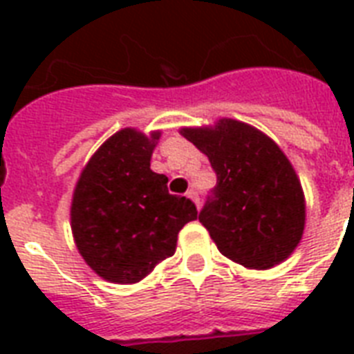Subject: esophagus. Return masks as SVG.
<instances>
[{
	"label": "esophagus",
	"instance_id": "obj_1",
	"mask_svg": "<svg viewBox=\"0 0 354 354\" xmlns=\"http://www.w3.org/2000/svg\"><path fill=\"white\" fill-rule=\"evenodd\" d=\"M187 196H189V198H191V200H193L194 205H196V207H198V209H200V198H198V193H196V191H194V189H191V191H189V193H187Z\"/></svg>",
	"mask_w": 354,
	"mask_h": 354
}]
</instances>
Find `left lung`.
<instances>
[{
	"label": "left lung",
	"mask_w": 354,
	"mask_h": 354,
	"mask_svg": "<svg viewBox=\"0 0 354 354\" xmlns=\"http://www.w3.org/2000/svg\"><path fill=\"white\" fill-rule=\"evenodd\" d=\"M216 172L198 221L218 252L250 270H268L292 255L305 230V194L274 139L236 119L182 128Z\"/></svg>",
	"instance_id": "left-lung-1"
}]
</instances>
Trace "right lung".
Returning <instances> with one entry per match:
<instances>
[{"label": "right lung", "instance_id": "right-lung-1", "mask_svg": "<svg viewBox=\"0 0 354 354\" xmlns=\"http://www.w3.org/2000/svg\"><path fill=\"white\" fill-rule=\"evenodd\" d=\"M161 132L122 128L86 163L71 200L77 250L97 275L132 285L176 252L178 233L198 211L167 191V176L150 169Z\"/></svg>", "mask_w": 354, "mask_h": 354}]
</instances>
